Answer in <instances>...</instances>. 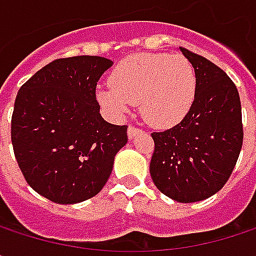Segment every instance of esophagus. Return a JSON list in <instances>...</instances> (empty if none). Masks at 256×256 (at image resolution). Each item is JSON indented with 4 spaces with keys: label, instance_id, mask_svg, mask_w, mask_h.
<instances>
[{
    "label": "esophagus",
    "instance_id": "1",
    "mask_svg": "<svg viewBox=\"0 0 256 256\" xmlns=\"http://www.w3.org/2000/svg\"><path fill=\"white\" fill-rule=\"evenodd\" d=\"M142 130L140 128H134V126H128V139H133L136 134H139Z\"/></svg>",
    "mask_w": 256,
    "mask_h": 256
}]
</instances>
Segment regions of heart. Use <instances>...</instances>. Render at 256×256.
I'll return each mask as SVG.
<instances>
[{"label": "heart", "instance_id": "obj_1", "mask_svg": "<svg viewBox=\"0 0 256 256\" xmlns=\"http://www.w3.org/2000/svg\"><path fill=\"white\" fill-rule=\"evenodd\" d=\"M108 80L111 88H99L98 102L114 117H123L130 104H139L144 120L157 128L180 123L197 92L192 65L164 53L132 54L117 64Z\"/></svg>", "mask_w": 256, "mask_h": 256}]
</instances>
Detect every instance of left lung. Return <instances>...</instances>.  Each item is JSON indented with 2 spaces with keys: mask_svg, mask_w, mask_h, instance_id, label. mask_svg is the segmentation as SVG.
I'll use <instances>...</instances> for the list:
<instances>
[{
  "mask_svg": "<svg viewBox=\"0 0 256 256\" xmlns=\"http://www.w3.org/2000/svg\"><path fill=\"white\" fill-rule=\"evenodd\" d=\"M197 77L194 104L175 128L154 132L150 174L179 203L216 194L230 178L243 144L242 105L230 77L203 56L179 47Z\"/></svg>",
  "mask_w": 256,
  "mask_h": 256,
  "instance_id": "obj_1",
  "label": "left lung"
}]
</instances>
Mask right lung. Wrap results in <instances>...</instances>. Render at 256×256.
<instances>
[{
    "label": "right lung",
    "instance_id": "obj_1",
    "mask_svg": "<svg viewBox=\"0 0 256 256\" xmlns=\"http://www.w3.org/2000/svg\"><path fill=\"white\" fill-rule=\"evenodd\" d=\"M112 66L100 56L58 59L20 87L12 117V144L26 182L59 204L94 197L128 144V126L105 122L96 84Z\"/></svg>",
    "mask_w": 256,
    "mask_h": 256
}]
</instances>
